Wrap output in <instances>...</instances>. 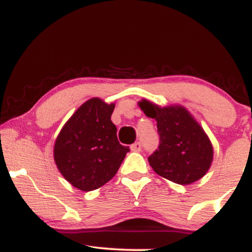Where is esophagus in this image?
<instances>
[{
    "label": "esophagus",
    "instance_id": "obj_1",
    "mask_svg": "<svg viewBox=\"0 0 252 252\" xmlns=\"http://www.w3.org/2000/svg\"><path fill=\"white\" fill-rule=\"evenodd\" d=\"M130 149H131L132 152H141V149H142V146H141L140 142H136L134 144H131Z\"/></svg>",
    "mask_w": 252,
    "mask_h": 252
}]
</instances>
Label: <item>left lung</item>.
<instances>
[{"mask_svg":"<svg viewBox=\"0 0 252 252\" xmlns=\"http://www.w3.org/2000/svg\"><path fill=\"white\" fill-rule=\"evenodd\" d=\"M138 105L147 117L158 122L160 144L148 158L156 174L179 185H189L206 174L213 160V148L192 115L181 105L161 108L146 99Z\"/></svg>","mask_w":252,"mask_h":252,"instance_id":"8db88e82","label":"left lung"}]
</instances>
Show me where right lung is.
Segmentation results:
<instances>
[{
  "mask_svg": "<svg viewBox=\"0 0 252 252\" xmlns=\"http://www.w3.org/2000/svg\"><path fill=\"white\" fill-rule=\"evenodd\" d=\"M115 104L91 98L65 123L54 143V161L73 187L89 192L111 180L129 147L117 140L111 122Z\"/></svg>",
  "mask_w": 252,
  "mask_h": 252,
  "instance_id": "obj_1",
  "label": "right lung"
}]
</instances>
